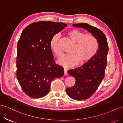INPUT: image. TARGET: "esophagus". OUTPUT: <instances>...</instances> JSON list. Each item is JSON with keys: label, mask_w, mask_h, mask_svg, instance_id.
I'll return each mask as SVG.
<instances>
[{"label": "esophagus", "mask_w": 123, "mask_h": 123, "mask_svg": "<svg viewBox=\"0 0 123 123\" xmlns=\"http://www.w3.org/2000/svg\"><path fill=\"white\" fill-rule=\"evenodd\" d=\"M64 74L65 75H68V72H67V70H66L65 68H64Z\"/></svg>", "instance_id": "esophagus-1"}]
</instances>
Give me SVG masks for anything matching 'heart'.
I'll return each instance as SVG.
<instances>
[{
	"mask_svg": "<svg viewBox=\"0 0 123 123\" xmlns=\"http://www.w3.org/2000/svg\"><path fill=\"white\" fill-rule=\"evenodd\" d=\"M68 35L76 43L73 51V54L65 55L58 61L59 63L67 68L77 64L81 61L85 63L90 61L96 55L99 49V43L93 35L86 33L77 29H73L68 32ZM60 35L55 34L50 40V47L58 58L62 55L59 46Z\"/></svg>",
	"mask_w": 123,
	"mask_h": 123,
	"instance_id": "b5f03b06",
	"label": "heart"
}]
</instances>
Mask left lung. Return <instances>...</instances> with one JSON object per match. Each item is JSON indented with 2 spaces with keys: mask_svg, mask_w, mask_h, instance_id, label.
<instances>
[{
  "mask_svg": "<svg viewBox=\"0 0 123 123\" xmlns=\"http://www.w3.org/2000/svg\"><path fill=\"white\" fill-rule=\"evenodd\" d=\"M73 26L87 30L99 43V49L92 60L80 67L68 71L76 81L73 86L66 89V92L72 99L81 101L93 95L105 77L109 47L105 34L98 28L84 23L74 24Z\"/></svg>",
  "mask_w": 123,
  "mask_h": 123,
  "instance_id": "left-lung-1",
  "label": "left lung"
}]
</instances>
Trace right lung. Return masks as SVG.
I'll list each match as a JSON object with an SVG mask.
<instances>
[{
	"label": "right lung",
	"mask_w": 123,
	"mask_h": 123,
	"mask_svg": "<svg viewBox=\"0 0 123 123\" xmlns=\"http://www.w3.org/2000/svg\"><path fill=\"white\" fill-rule=\"evenodd\" d=\"M67 26L40 21L29 25L22 33L17 45L16 75L21 88L29 97L46 96L51 81L63 75V68L55 64L50 43Z\"/></svg>",
	"instance_id": "right-lung-1"
}]
</instances>
